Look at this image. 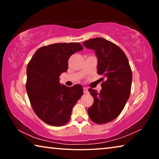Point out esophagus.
<instances>
[{
    "label": "esophagus",
    "mask_w": 159,
    "mask_h": 159,
    "mask_svg": "<svg viewBox=\"0 0 159 159\" xmlns=\"http://www.w3.org/2000/svg\"><path fill=\"white\" fill-rule=\"evenodd\" d=\"M83 92H84V93H88V88H83Z\"/></svg>",
    "instance_id": "34e87169"
}]
</instances>
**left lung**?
<instances>
[{"mask_svg":"<svg viewBox=\"0 0 159 159\" xmlns=\"http://www.w3.org/2000/svg\"><path fill=\"white\" fill-rule=\"evenodd\" d=\"M95 50L98 57V74L102 75V90L89 88L93 105L88 109L89 117L98 124L111 121L123 111L130 94L131 68L125 54L112 42L103 38L89 39L83 43Z\"/></svg>","mask_w":159,"mask_h":159,"instance_id":"left-lung-1","label":"left lung"}]
</instances>
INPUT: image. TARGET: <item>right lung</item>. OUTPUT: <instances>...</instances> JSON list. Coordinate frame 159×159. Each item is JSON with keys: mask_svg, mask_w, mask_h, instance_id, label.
Here are the masks:
<instances>
[{"mask_svg": "<svg viewBox=\"0 0 159 159\" xmlns=\"http://www.w3.org/2000/svg\"><path fill=\"white\" fill-rule=\"evenodd\" d=\"M83 49L79 43L48 45L38 49L28 64L26 93L35 114L48 125L68 123L72 109L83 95L80 84L69 88L60 83L69 57Z\"/></svg>", "mask_w": 159, "mask_h": 159, "instance_id": "1", "label": "right lung"}]
</instances>
